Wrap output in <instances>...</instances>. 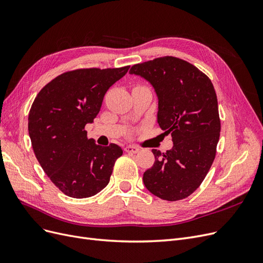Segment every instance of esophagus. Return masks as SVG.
<instances>
[{
	"instance_id": "esophagus-1",
	"label": "esophagus",
	"mask_w": 263,
	"mask_h": 263,
	"mask_svg": "<svg viewBox=\"0 0 263 263\" xmlns=\"http://www.w3.org/2000/svg\"><path fill=\"white\" fill-rule=\"evenodd\" d=\"M125 151L127 154H137L138 151H139V149L137 148V147H135V146H126L125 147Z\"/></svg>"
}]
</instances>
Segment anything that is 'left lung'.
I'll return each mask as SVG.
<instances>
[{
	"mask_svg": "<svg viewBox=\"0 0 263 263\" xmlns=\"http://www.w3.org/2000/svg\"><path fill=\"white\" fill-rule=\"evenodd\" d=\"M129 73L153 85L157 122L173 141L164 154L153 149L155 163L142 181L162 200H183L201 185L216 155L220 121L214 86L196 67L169 55L135 65Z\"/></svg>",
	"mask_w": 263,
	"mask_h": 263,
	"instance_id": "left-lung-1",
	"label": "left lung"
}]
</instances>
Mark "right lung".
Masks as SVG:
<instances>
[{
    "mask_svg": "<svg viewBox=\"0 0 263 263\" xmlns=\"http://www.w3.org/2000/svg\"><path fill=\"white\" fill-rule=\"evenodd\" d=\"M129 66L79 69L58 76L37 94L28 115V133L43 170L70 197L93 196L109 182L122 148L87 139L84 127L99 114L106 91Z\"/></svg>",
    "mask_w": 263,
    "mask_h": 263,
    "instance_id": "obj_1",
    "label": "right lung"
}]
</instances>
